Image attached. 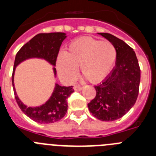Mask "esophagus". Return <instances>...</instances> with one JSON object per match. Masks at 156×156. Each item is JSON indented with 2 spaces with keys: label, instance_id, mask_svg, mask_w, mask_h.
<instances>
[{
  "label": "esophagus",
  "instance_id": "obj_1",
  "mask_svg": "<svg viewBox=\"0 0 156 156\" xmlns=\"http://www.w3.org/2000/svg\"><path fill=\"white\" fill-rule=\"evenodd\" d=\"M83 87L80 86V85H74L73 89L76 90V91H80V90H82Z\"/></svg>",
  "mask_w": 156,
  "mask_h": 156
}]
</instances>
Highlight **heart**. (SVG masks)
<instances>
[{
	"instance_id": "1",
	"label": "heart",
	"mask_w": 156,
	"mask_h": 156,
	"mask_svg": "<svg viewBox=\"0 0 156 156\" xmlns=\"http://www.w3.org/2000/svg\"><path fill=\"white\" fill-rule=\"evenodd\" d=\"M117 58L115 45L110 41H101L93 37H80L72 41L65 54L57 58L59 75L67 80H73L76 67L83 76L91 83L105 79L112 71Z\"/></svg>"
}]
</instances>
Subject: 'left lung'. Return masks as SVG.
<instances>
[{"instance_id": "obj_1", "label": "left lung", "mask_w": 156, "mask_h": 156, "mask_svg": "<svg viewBox=\"0 0 156 156\" xmlns=\"http://www.w3.org/2000/svg\"><path fill=\"white\" fill-rule=\"evenodd\" d=\"M99 34L115 45L116 62L107 78L94 87L96 96L87 106L97 119L113 121L123 116L134 105L138 96L140 69L133 48L112 34Z\"/></svg>"}]
</instances>
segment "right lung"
Returning <instances> with one entry per match:
<instances>
[{
    "label": "right lung",
    "instance_id": "obj_1",
    "mask_svg": "<svg viewBox=\"0 0 156 156\" xmlns=\"http://www.w3.org/2000/svg\"><path fill=\"white\" fill-rule=\"evenodd\" d=\"M66 37L64 33L39 34L23 45L16 54L12 76L15 98L20 109L29 118L39 123H51L62 119L68 109L67 98L74 91L73 86L62 87L56 83L52 95L45 104L40 107H27L19 100L14 87L15 69L19 63L30 58H44L55 66L59 49ZM53 70L56 75V69L53 68Z\"/></svg>",
    "mask_w": 156,
    "mask_h": 156
}]
</instances>
